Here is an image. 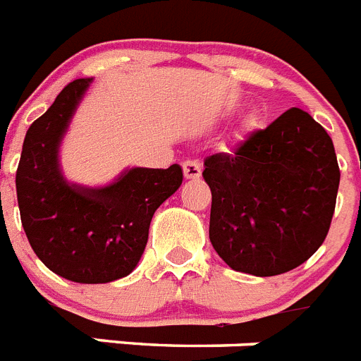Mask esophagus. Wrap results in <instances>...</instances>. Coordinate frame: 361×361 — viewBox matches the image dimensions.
<instances>
[{"instance_id": "1", "label": "esophagus", "mask_w": 361, "mask_h": 361, "mask_svg": "<svg viewBox=\"0 0 361 361\" xmlns=\"http://www.w3.org/2000/svg\"><path fill=\"white\" fill-rule=\"evenodd\" d=\"M183 171H184V177L186 178H199L202 173V166L199 160H184L183 162Z\"/></svg>"}]
</instances>
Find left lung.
<instances>
[{
	"label": "left lung",
	"instance_id": "obj_1",
	"mask_svg": "<svg viewBox=\"0 0 361 361\" xmlns=\"http://www.w3.org/2000/svg\"><path fill=\"white\" fill-rule=\"evenodd\" d=\"M210 241L237 272L269 277L298 269L323 245L340 186L327 131L290 107L226 153L204 159Z\"/></svg>",
	"mask_w": 361,
	"mask_h": 361
}]
</instances>
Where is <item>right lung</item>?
I'll return each instance as SVG.
<instances>
[{
  "instance_id": "add662e5",
  "label": "right lung",
  "mask_w": 361,
  "mask_h": 361,
  "mask_svg": "<svg viewBox=\"0 0 361 361\" xmlns=\"http://www.w3.org/2000/svg\"><path fill=\"white\" fill-rule=\"evenodd\" d=\"M91 84L80 78L30 124L16 171L21 224L34 254L75 283H109L137 267L151 217L183 184V169L135 168L102 190L69 186L58 169V144Z\"/></svg>"
}]
</instances>
